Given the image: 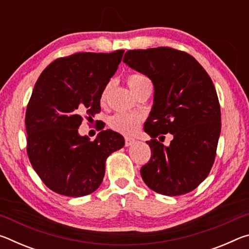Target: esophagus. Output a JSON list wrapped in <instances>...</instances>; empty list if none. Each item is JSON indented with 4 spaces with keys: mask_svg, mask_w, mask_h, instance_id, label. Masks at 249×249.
<instances>
[{
    "mask_svg": "<svg viewBox=\"0 0 249 249\" xmlns=\"http://www.w3.org/2000/svg\"><path fill=\"white\" fill-rule=\"evenodd\" d=\"M135 142V140L132 137H125V145L126 146H132Z\"/></svg>",
    "mask_w": 249,
    "mask_h": 249,
    "instance_id": "esophagus-1",
    "label": "esophagus"
}]
</instances>
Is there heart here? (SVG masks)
<instances>
[{
    "label": "heart",
    "mask_w": 249,
    "mask_h": 249,
    "mask_svg": "<svg viewBox=\"0 0 249 249\" xmlns=\"http://www.w3.org/2000/svg\"><path fill=\"white\" fill-rule=\"evenodd\" d=\"M127 83L130 91L135 95H137L141 91L147 89V88H151L150 80L146 75L141 73L130 74L127 78ZM109 87H111V84H107L102 91L101 103H104L105 100H107ZM141 121L142 117L140 115L128 114V113H116V114L109 117L108 125L109 127L116 130V132H120L122 134H132L138 128Z\"/></svg>",
    "instance_id": "obj_1"
}]
</instances>
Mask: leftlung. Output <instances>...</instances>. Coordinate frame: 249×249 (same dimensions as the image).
I'll use <instances>...</instances> for the list:
<instances>
[{"mask_svg":"<svg viewBox=\"0 0 249 249\" xmlns=\"http://www.w3.org/2000/svg\"><path fill=\"white\" fill-rule=\"evenodd\" d=\"M123 61L154 84V103L144 130L151 150L141 175L163 196L190 192L210 174L221 133V108L212 80L187 53L168 47L128 50ZM170 132L169 146L155 140Z\"/></svg>","mask_w":249,"mask_h":249,"instance_id":"left-lung-1","label":"left lung"}]
</instances>
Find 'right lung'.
<instances>
[{
    "label": "right lung",
    "mask_w": 249,
    "mask_h": 249,
    "mask_svg": "<svg viewBox=\"0 0 249 249\" xmlns=\"http://www.w3.org/2000/svg\"><path fill=\"white\" fill-rule=\"evenodd\" d=\"M124 50L78 53L46 68L34 88L25 117L27 154L34 170L58 195L83 196L102 183L105 161L123 148L124 137L112 129L94 141L79 134L83 116L101 111L100 100Z\"/></svg>",
    "instance_id": "obj_1"
}]
</instances>
